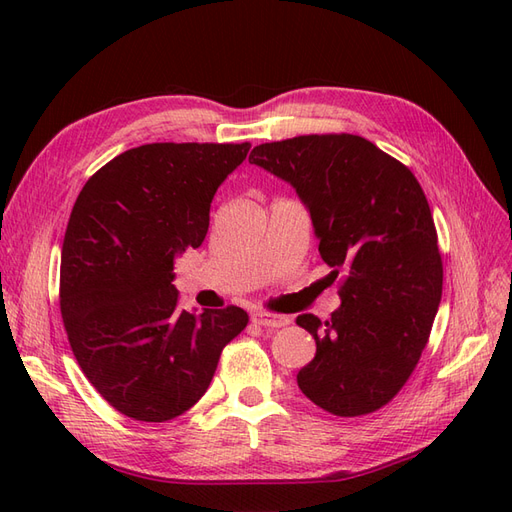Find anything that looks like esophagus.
<instances>
[{
	"label": "esophagus",
	"instance_id": "1",
	"mask_svg": "<svg viewBox=\"0 0 512 512\" xmlns=\"http://www.w3.org/2000/svg\"><path fill=\"white\" fill-rule=\"evenodd\" d=\"M252 322L260 324V327H271V329H280L290 324V318L284 314H271V312H254Z\"/></svg>",
	"mask_w": 512,
	"mask_h": 512
}]
</instances>
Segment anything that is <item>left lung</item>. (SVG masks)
Returning a JSON list of instances; mask_svg holds the SVG:
<instances>
[{
  "instance_id": "1",
  "label": "left lung",
  "mask_w": 512,
  "mask_h": 512,
  "mask_svg": "<svg viewBox=\"0 0 512 512\" xmlns=\"http://www.w3.org/2000/svg\"><path fill=\"white\" fill-rule=\"evenodd\" d=\"M297 190L318 252L339 275L331 320L301 314L316 356L299 389L335 416H361L401 391L427 346L442 299L438 232L412 170L354 134H307L252 149Z\"/></svg>"
}]
</instances>
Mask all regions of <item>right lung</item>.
<instances>
[{
	"label": "right lung",
	"instance_id": "add662e5",
	"mask_svg": "<svg viewBox=\"0 0 512 512\" xmlns=\"http://www.w3.org/2000/svg\"><path fill=\"white\" fill-rule=\"evenodd\" d=\"M250 143H151L91 177L61 245L59 307L94 389L134 421L164 423L209 389L241 307H179L175 256L209 230L211 200Z\"/></svg>",
	"mask_w": 512,
	"mask_h": 512
}]
</instances>
